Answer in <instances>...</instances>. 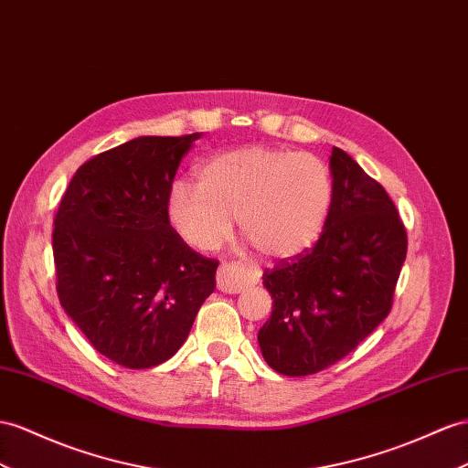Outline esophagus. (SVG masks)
<instances>
[{
    "label": "esophagus",
    "mask_w": 468,
    "mask_h": 468,
    "mask_svg": "<svg viewBox=\"0 0 468 468\" xmlns=\"http://www.w3.org/2000/svg\"><path fill=\"white\" fill-rule=\"evenodd\" d=\"M255 281L253 271H249L235 262H223L218 269V289L223 292H241Z\"/></svg>",
    "instance_id": "esophagus-1"
}]
</instances>
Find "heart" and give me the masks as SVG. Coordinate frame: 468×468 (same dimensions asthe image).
<instances>
[{
	"label": "heart",
	"mask_w": 468,
	"mask_h": 468,
	"mask_svg": "<svg viewBox=\"0 0 468 468\" xmlns=\"http://www.w3.org/2000/svg\"><path fill=\"white\" fill-rule=\"evenodd\" d=\"M332 201V174L316 155L249 146L213 155L197 170V184H172L165 211L197 250H218L237 218L262 255L292 259L318 241Z\"/></svg>",
	"instance_id": "heart-1"
}]
</instances>
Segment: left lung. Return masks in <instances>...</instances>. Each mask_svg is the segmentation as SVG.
Masks as SVG:
<instances>
[{
    "label": "left lung",
    "instance_id": "8db88e82",
    "mask_svg": "<svg viewBox=\"0 0 468 468\" xmlns=\"http://www.w3.org/2000/svg\"><path fill=\"white\" fill-rule=\"evenodd\" d=\"M332 211L313 249L262 272L272 314L259 330L265 362L310 376L340 362L391 310L407 233L388 191L332 148Z\"/></svg>",
    "mask_w": 468,
    "mask_h": 468
}]
</instances>
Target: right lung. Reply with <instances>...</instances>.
<instances>
[{"mask_svg":"<svg viewBox=\"0 0 468 468\" xmlns=\"http://www.w3.org/2000/svg\"><path fill=\"white\" fill-rule=\"evenodd\" d=\"M201 138L140 136L94 155L70 179L53 229L57 292L94 350L130 369L182 348L215 291L218 261L170 225L167 191Z\"/></svg>","mask_w":468,"mask_h":468,"instance_id":"right-lung-1","label":"right lung"}]
</instances>
